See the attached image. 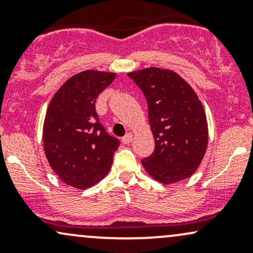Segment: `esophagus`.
Here are the masks:
<instances>
[{
    "label": "esophagus",
    "instance_id": "1",
    "mask_svg": "<svg viewBox=\"0 0 253 253\" xmlns=\"http://www.w3.org/2000/svg\"><path fill=\"white\" fill-rule=\"evenodd\" d=\"M132 140H133V134H132V133H127V134L123 138V143L124 144H129Z\"/></svg>",
    "mask_w": 253,
    "mask_h": 253
}]
</instances>
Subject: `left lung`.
Here are the masks:
<instances>
[{
	"mask_svg": "<svg viewBox=\"0 0 253 253\" xmlns=\"http://www.w3.org/2000/svg\"><path fill=\"white\" fill-rule=\"evenodd\" d=\"M144 92L155 151L141 164L163 184L188 178L201 164L208 145V124L201 101L190 84L169 69L128 72Z\"/></svg>",
	"mask_w": 253,
	"mask_h": 253,
	"instance_id": "8db88e82",
	"label": "left lung"
}]
</instances>
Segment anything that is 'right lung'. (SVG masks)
<instances>
[{"mask_svg":"<svg viewBox=\"0 0 253 253\" xmlns=\"http://www.w3.org/2000/svg\"><path fill=\"white\" fill-rule=\"evenodd\" d=\"M117 77L85 70L69 78L47 107L42 127L48 164L65 184L86 189L107 176L120 141L98 121L95 101Z\"/></svg>","mask_w":253,"mask_h":253,"instance_id":"right-lung-1","label":"right lung"}]
</instances>
